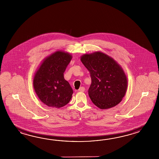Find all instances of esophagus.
<instances>
[{"label": "esophagus", "mask_w": 159, "mask_h": 159, "mask_svg": "<svg viewBox=\"0 0 159 159\" xmlns=\"http://www.w3.org/2000/svg\"><path fill=\"white\" fill-rule=\"evenodd\" d=\"M79 91L80 92H84V87H81V88L79 89Z\"/></svg>", "instance_id": "obj_1"}]
</instances>
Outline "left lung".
I'll return each mask as SVG.
<instances>
[{
	"label": "left lung",
	"instance_id": "obj_1",
	"mask_svg": "<svg viewBox=\"0 0 159 159\" xmlns=\"http://www.w3.org/2000/svg\"><path fill=\"white\" fill-rule=\"evenodd\" d=\"M81 61L90 73L91 84L88 94L101 109L111 108L122 101L127 89V79L122 67L101 52L84 54Z\"/></svg>",
	"mask_w": 159,
	"mask_h": 159
}]
</instances>
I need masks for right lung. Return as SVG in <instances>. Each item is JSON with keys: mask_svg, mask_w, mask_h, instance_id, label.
<instances>
[{"mask_svg": "<svg viewBox=\"0 0 159 159\" xmlns=\"http://www.w3.org/2000/svg\"><path fill=\"white\" fill-rule=\"evenodd\" d=\"M71 54L56 51L44 59L34 75V88L41 101L49 107L60 108L71 99L73 89L64 73L71 61Z\"/></svg>", "mask_w": 159, "mask_h": 159, "instance_id": "add662e5", "label": "right lung"}]
</instances>
